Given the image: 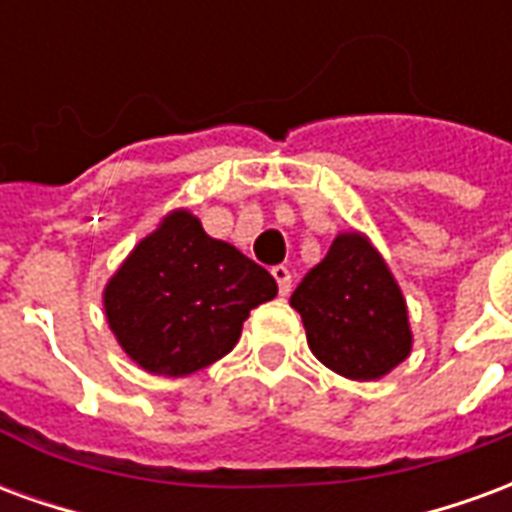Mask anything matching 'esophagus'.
Wrapping results in <instances>:
<instances>
[{
    "instance_id": "esophagus-1",
    "label": "esophagus",
    "mask_w": 512,
    "mask_h": 512,
    "mask_svg": "<svg viewBox=\"0 0 512 512\" xmlns=\"http://www.w3.org/2000/svg\"><path fill=\"white\" fill-rule=\"evenodd\" d=\"M271 274H274V279H277L279 293H282V296H288L290 288H293V277H290L288 268H285V266H274V268H271Z\"/></svg>"
}]
</instances>
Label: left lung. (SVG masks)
<instances>
[{"instance_id":"8db88e82","label":"left lung","mask_w":512,"mask_h":512,"mask_svg":"<svg viewBox=\"0 0 512 512\" xmlns=\"http://www.w3.org/2000/svg\"><path fill=\"white\" fill-rule=\"evenodd\" d=\"M312 354L356 381L386 376L411 351L403 293L365 235L334 238L329 255L290 296Z\"/></svg>"}]
</instances>
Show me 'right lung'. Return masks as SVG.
<instances>
[{"label":"right lung","instance_id":"1","mask_svg":"<svg viewBox=\"0 0 512 512\" xmlns=\"http://www.w3.org/2000/svg\"><path fill=\"white\" fill-rule=\"evenodd\" d=\"M274 296L266 268L211 238L189 211H175L120 266L104 307L136 365L175 378L230 354L249 312Z\"/></svg>","mask_w":512,"mask_h":512}]
</instances>
